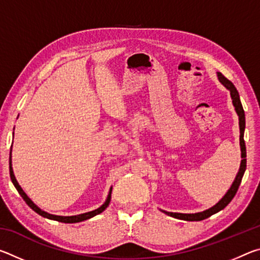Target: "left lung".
<instances>
[{
  "instance_id": "8db88e82",
  "label": "left lung",
  "mask_w": 260,
  "mask_h": 260,
  "mask_svg": "<svg viewBox=\"0 0 260 260\" xmlns=\"http://www.w3.org/2000/svg\"><path fill=\"white\" fill-rule=\"evenodd\" d=\"M217 77L218 80L221 82V85L225 86L231 93V98H232V102L233 105H234L235 111L239 116V126H240V148H241V164H240V169L239 172H237L236 177L233 181L231 188L228 189L227 192L223 195V197L220 200L217 204L213 205L212 208H210L205 211H202V212H196V213H179V212H167L165 210L159 209L161 212H164L165 214L170 215V217L177 218V219H181V220H186V221H201V220H204L206 218L211 217V215L219 212L222 209H225L226 206L231 203V201L234 199L235 193L239 189L242 178H243V174L245 172L246 169V150H245V143H244V129H245V114H244V110L243 107H242L241 100H240V95L239 91L235 88V86L228 80L227 78H225L220 72H217Z\"/></svg>"
}]
</instances>
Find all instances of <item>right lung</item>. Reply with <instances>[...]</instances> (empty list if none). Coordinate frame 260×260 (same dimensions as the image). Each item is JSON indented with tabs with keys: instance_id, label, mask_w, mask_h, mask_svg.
Returning a JSON list of instances; mask_svg holds the SVG:
<instances>
[{
	"instance_id": "1",
	"label": "right lung",
	"mask_w": 260,
	"mask_h": 260,
	"mask_svg": "<svg viewBox=\"0 0 260 260\" xmlns=\"http://www.w3.org/2000/svg\"><path fill=\"white\" fill-rule=\"evenodd\" d=\"M15 131V128H14ZM11 151H12V146H11V150H10V159H9V167H10V178H11V181L14 183V186L16 187L17 191L19 192V195L23 197V200L26 202V204H27L30 209L33 211H35L38 214H40L41 217L43 218H47V219H50V220H56V221H59V222H65V223H76V222H80V221H85L87 219H90L95 217V215H98L100 213H102L103 211L108 208L109 204H110V201H111V192H112V187L110 188L109 193H108V197L107 200H105L104 203L100 206L99 209H96L94 211H89V212H86V213H81V214H77V215H56V214H50L46 212V211L41 210L40 208L37 204H34V202L29 199V197L26 195V192L23 190V188L20 187V184L17 181V179L15 177V173H14V170H12V161H11Z\"/></svg>"
}]
</instances>
